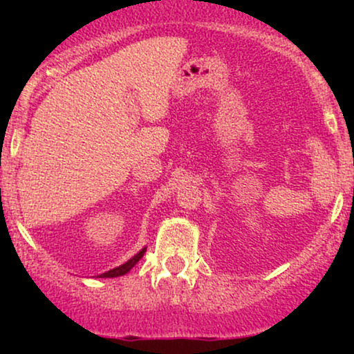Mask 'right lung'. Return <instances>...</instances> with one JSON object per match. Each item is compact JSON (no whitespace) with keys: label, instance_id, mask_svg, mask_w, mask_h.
<instances>
[{"label":"right lung","instance_id":"right-lung-1","mask_svg":"<svg viewBox=\"0 0 354 354\" xmlns=\"http://www.w3.org/2000/svg\"><path fill=\"white\" fill-rule=\"evenodd\" d=\"M145 251H146V248H143V250L140 251V253L138 254H135L133 256L131 259H128V261L124 263V265H121V266H118V268H113V270H109V271H106V273H103V274H100L98 278H116V276H123V274H126L128 273L129 270H131L133 266L136 265L138 261H140L141 258H143V254H145Z\"/></svg>","mask_w":354,"mask_h":354}]
</instances>
